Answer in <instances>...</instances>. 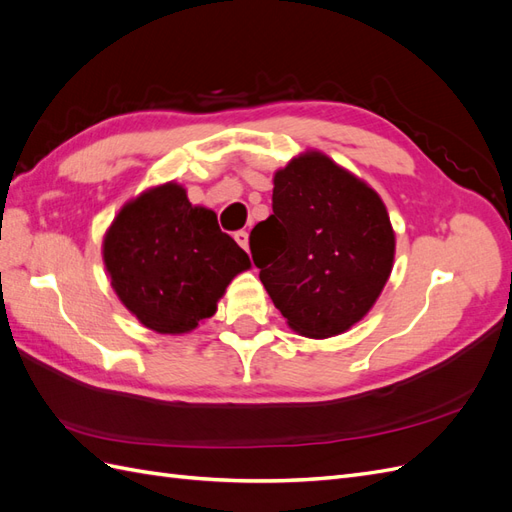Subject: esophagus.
I'll list each match as a JSON object with an SVG mask.
<instances>
[{
	"mask_svg": "<svg viewBox=\"0 0 512 512\" xmlns=\"http://www.w3.org/2000/svg\"><path fill=\"white\" fill-rule=\"evenodd\" d=\"M235 241L243 247V250H247V247H250V237H247L245 230H237L235 232Z\"/></svg>",
	"mask_w": 512,
	"mask_h": 512,
	"instance_id": "esophagus-1",
	"label": "esophagus"
}]
</instances>
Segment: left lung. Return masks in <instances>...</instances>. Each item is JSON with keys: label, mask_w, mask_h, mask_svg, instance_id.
Wrapping results in <instances>:
<instances>
[{"label": "left lung", "mask_w": 512, "mask_h": 512, "mask_svg": "<svg viewBox=\"0 0 512 512\" xmlns=\"http://www.w3.org/2000/svg\"><path fill=\"white\" fill-rule=\"evenodd\" d=\"M260 282L294 331L333 337L376 303L395 235L380 196L322 153L277 170L273 213L250 232Z\"/></svg>", "instance_id": "8db88e82"}]
</instances>
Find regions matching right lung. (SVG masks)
Returning a JSON list of instances; mask_svg holds the SVG:
<instances>
[{
  "instance_id": "add662e5",
  "label": "right lung",
  "mask_w": 512,
  "mask_h": 512,
  "mask_svg": "<svg viewBox=\"0 0 512 512\" xmlns=\"http://www.w3.org/2000/svg\"><path fill=\"white\" fill-rule=\"evenodd\" d=\"M104 265L121 303L158 333H188L211 318L250 258L211 209L192 207L166 183L119 211L104 239Z\"/></svg>"
}]
</instances>
